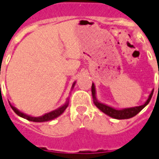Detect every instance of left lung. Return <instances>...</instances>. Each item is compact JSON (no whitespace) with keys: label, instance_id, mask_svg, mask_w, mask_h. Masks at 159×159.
<instances>
[{"label":"left lung","instance_id":"8db88e82","mask_svg":"<svg viewBox=\"0 0 159 159\" xmlns=\"http://www.w3.org/2000/svg\"><path fill=\"white\" fill-rule=\"evenodd\" d=\"M154 90V89H153ZM153 90L152 93L149 95L148 98L145 102L139 107H128V108H122V109H116L114 107H110L108 105H106L104 103L99 102L96 96V88H95V85L93 83L92 85V95H93V103L96 107H98L100 111L108 115L109 117L113 118L116 119H131L132 117H134L142 109H144V107H146L150 102L151 98L152 97Z\"/></svg>","mask_w":159,"mask_h":159}]
</instances>
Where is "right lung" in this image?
<instances>
[{
	"mask_svg": "<svg viewBox=\"0 0 159 159\" xmlns=\"http://www.w3.org/2000/svg\"><path fill=\"white\" fill-rule=\"evenodd\" d=\"M75 83L76 81H74L73 83V86H72V88H71V91L73 90V87L75 86ZM68 104H69V98H67L66 99V101L64 105H62L61 107H60L59 108H57L55 110H53L52 111H49L48 113H45L42 116H40V117H34V116H31V115H27L26 113H24L22 111H19L16 107H13L12 105H10L11 107H12V109L14 110L16 114L20 116V117H21L23 119H27V120H29V121H32V122H47V121H50V120H52V119H56L58 118L59 116H61L65 110L68 107Z\"/></svg>",
	"mask_w": 159,
	"mask_h": 159,
	"instance_id": "add662e5",
	"label": "right lung"
}]
</instances>
